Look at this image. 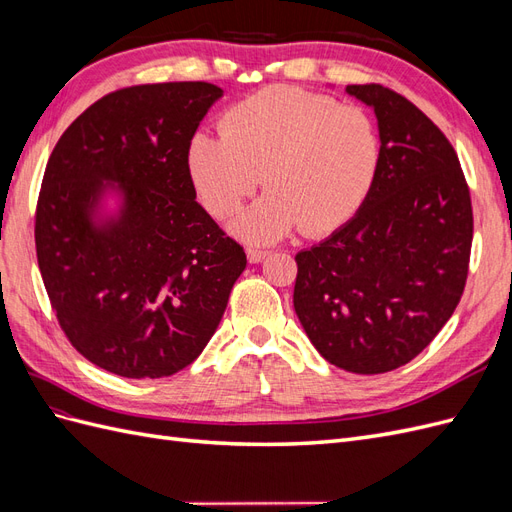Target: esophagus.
<instances>
[{
	"instance_id": "esophagus-1",
	"label": "esophagus",
	"mask_w": 512,
	"mask_h": 512,
	"mask_svg": "<svg viewBox=\"0 0 512 512\" xmlns=\"http://www.w3.org/2000/svg\"><path fill=\"white\" fill-rule=\"evenodd\" d=\"M269 256V252L265 250H256V247H247V260L252 262V265H256V262H262Z\"/></svg>"
}]
</instances>
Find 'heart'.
<instances>
[{
	"label": "heart",
	"instance_id": "obj_1",
	"mask_svg": "<svg viewBox=\"0 0 512 512\" xmlns=\"http://www.w3.org/2000/svg\"><path fill=\"white\" fill-rule=\"evenodd\" d=\"M380 141L359 106L271 85L235 104L222 136L198 132L188 149L194 188L207 211L228 218L260 179L269 190L230 232L245 243L271 245L301 226L320 237L359 211L376 179Z\"/></svg>",
	"mask_w": 512,
	"mask_h": 512
}]
</instances>
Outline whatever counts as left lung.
Returning <instances> with one entry per match:
<instances>
[{
    "label": "left lung",
    "instance_id": "obj_1",
    "mask_svg": "<svg viewBox=\"0 0 512 512\" xmlns=\"http://www.w3.org/2000/svg\"><path fill=\"white\" fill-rule=\"evenodd\" d=\"M378 119L380 162L354 218L294 256V312L314 348L352 374L410 363L453 316L468 277L472 203L433 121L382 85H348Z\"/></svg>",
    "mask_w": 512,
    "mask_h": 512
}]
</instances>
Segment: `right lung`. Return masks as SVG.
<instances>
[{
	"label": "right lung",
	"instance_id": "obj_1",
	"mask_svg": "<svg viewBox=\"0 0 512 512\" xmlns=\"http://www.w3.org/2000/svg\"><path fill=\"white\" fill-rule=\"evenodd\" d=\"M224 96L211 83L119 89L72 121L36 209L42 282L70 344L123 378L205 350L247 260L196 203L188 149Z\"/></svg>",
	"mask_w": 512,
	"mask_h": 512
}]
</instances>
